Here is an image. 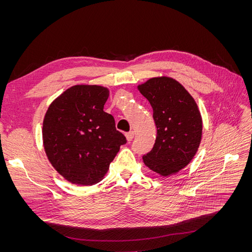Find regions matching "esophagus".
<instances>
[{
    "instance_id": "34e87169",
    "label": "esophagus",
    "mask_w": 252,
    "mask_h": 252,
    "mask_svg": "<svg viewBox=\"0 0 252 252\" xmlns=\"http://www.w3.org/2000/svg\"><path fill=\"white\" fill-rule=\"evenodd\" d=\"M133 136H134V132L133 131H129V132L126 133V138H127L128 141H132Z\"/></svg>"
}]
</instances>
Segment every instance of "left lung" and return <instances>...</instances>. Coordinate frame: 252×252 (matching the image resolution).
Segmentation results:
<instances>
[{
  "mask_svg": "<svg viewBox=\"0 0 252 252\" xmlns=\"http://www.w3.org/2000/svg\"><path fill=\"white\" fill-rule=\"evenodd\" d=\"M154 109L157 138L143 156L147 167L161 175L178 172L196 154L202 138V118L187 90L170 78H154L139 86Z\"/></svg>",
  "mask_w": 252,
  "mask_h": 252,
  "instance_id": "1",
  "label": "left lung"
}]
</instances>
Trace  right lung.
<instances>
[{"mask_svg": "<svg viewBox=\"0 0 252 252\" xmlns=\"http://www.w3.org/2000/svg\"><path fill=\"white\" fill-rule=\"evenodd\" d=\"M109 96L102 86L77 85L52 102L43 122V142L56 170L73 184L94 185L127 143L111 114L104 111Z\"/></svg>", "mask_w": 252, "mask_h": 252, "instance_id": "add662e5", "label": "right lung"}]
</instances>
